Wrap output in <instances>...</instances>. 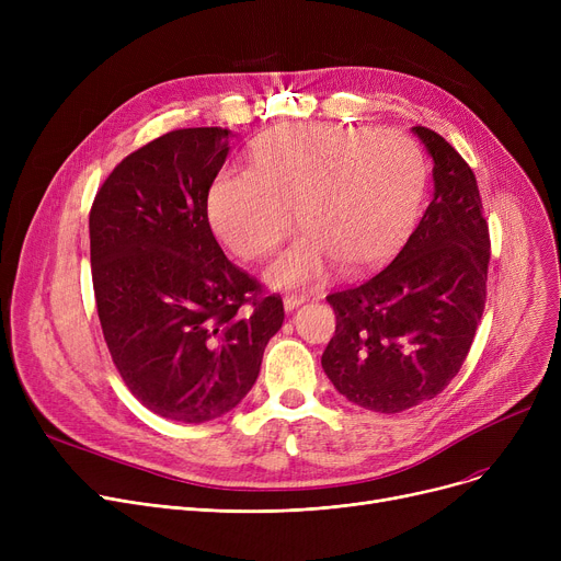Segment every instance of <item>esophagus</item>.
Instances as JSON below:
<instances>
[{
    "label": "esophagus",
    "instance_id": "obj_1",
    "mask_svg": "<svg viewBox=\"0 0 561 561\" xmlns=\"http://www.w3.org/2000/svg\"><path fill=\"white\" fill-rule=\"evenodd\" d=\"M305 302H307L305 296H293V293H290V296H284V309H286V311L298 309V307L305 305Z\"/></svg>",
    "mask_w": 561,
    "mask_h": 561
}]
</instances>
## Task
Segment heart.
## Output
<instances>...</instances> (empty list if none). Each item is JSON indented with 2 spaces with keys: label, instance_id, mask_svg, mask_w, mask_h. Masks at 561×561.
Returning a JSON list of instances; mask_svg holds the SVG:
<instances>
[{
  "label": "heart",
  "instance_id": "obj_1",
  "mask_svg": "<svg viewBox=\"0 0 561 561\" xmlns=\"http://www.w3.org/2000/svg\"><path fill=\"white\" fill-rule=\"evenodd\" d=\"M254 170H222L209 220L243 259L268 250L290 225L300 231L265 268L273 286H307L330 261L359 271L389 254L414 220L425 188L419 145L400 131L307 125L259 142Z\"/></svg>",
  "mask_w": 561,
  "mask_h": 561
}]
</instances>
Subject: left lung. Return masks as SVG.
<instances>
[{
    "label": "left lung",
    "instance_id": "obj_1",
    "mask_svg": "<svg viewBox=\"0 0 561 561\" xmlns=\"http://www.w3.org/2000/svg\"><path fill=\"white\" fill-rule=\"evenodd\" d=\"M434 193L398 256L328 296L336 332L322 368L341 396L379 414L436 398L459 373L486 300L489 225L470 165L427 127Z\"/></svg>",
    "mask_w": 561,
    "mask_h": 561
}]
</instances>
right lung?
Segmentation results:
<instances>
[{"mask_svg": "<svg viewBox=\"0 0 561 561\" xmlns=\"http://www.w3.org/2000/svg\"><path fill=\"white\" fill-rule=\"evenodd\" d=\"M229 138L193 127L142 145L106 176L88 220L113 364L138 402L176 423L239 404L284 322L282 298H263L225 256L206 214Z\"/></svg>", "mask_w": 561, "mask_h": 561, "instance_id": "right-lung-1", "label": "right lung"}]
</instances>
